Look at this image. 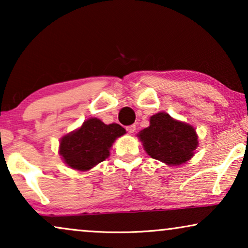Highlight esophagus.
Listing matches in <instances>:
<instances>
[{
    "mask_svg": "<svg viewBox=\"0 0 248 248\" xmlns=\"http://www.w3.org/2000/svg\"><path fill=\"white\" fill-rule=\"evenodd\" d=\"M135 128H137V126H135V125L133 124V125H130V126H126V131L128 132V133H134L135 132Z\"/></svg>",
    "mask_w": 248,
    "mask_h": 248,
    "instance_id": "1",
    "label": "esophagus"
}]
</instances>
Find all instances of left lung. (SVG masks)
I'll use <instances>...</instances> for the list:
<instances>
[{
  "label": "left lung",
  "instance_id": "obj_1",
  "mask_svg": "<svg viewBox=\"0 0 248 248\" xmlns=\"http://www.w3.org/2000/svg\"><path fill=\"white\" fill-rule=\"evenodd\" d=\"M138 137L151 158L169 166H179L189 160L199 144L192 125L174 120L165 111L152 115L150 126Z\"/></svg>",
  "mask_w": 248,
  "mask_h": 248
}]
</instances>
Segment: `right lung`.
<instances>
[{
  "label": "right lung",
  "instance_id": "obj_1",
  "mask_svg": "<svg viewBox=\"0 0 248 248\" xmlns=\"http://www.w3.org/2000/svg\"><path fill=\"white\" fill-rule=\"evenodd\" d=\"M125 133L116 123L107 125L96 117L89 118L61 139L60 155L70 168L87 171L108 158L115 140Z\"/></svg>",
  "mask_w": 248,
  "mask_h": 248
}]
</instances>
